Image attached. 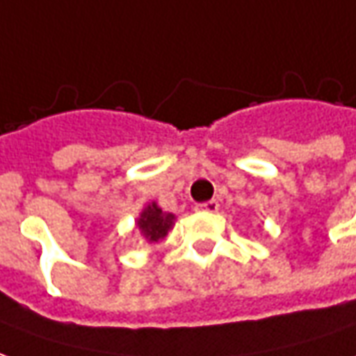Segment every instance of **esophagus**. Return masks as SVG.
Masks as SVG:
<instances>
[{"label": "esophagus", "mask_w": 356, "mask_h": 356, "mask_svg": "<svg viewBox=\"0 0 356 356\" xmlns=\"http://www.w3.org/2000/svg\"><path fill=\"white\" fill-rule=\"evenodd\" d=\"M220 209V204L216 202V200H209V202H204V204H198L197 210H200V212H218Z\"/></svg>", "instance_id": "1"}]
</instances>
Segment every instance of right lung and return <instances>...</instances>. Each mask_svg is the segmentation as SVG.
I'll return each mask as SVG.
<instances>
[{"label": "right lung", "mask_w": 356, "mask_h": 356, "mask_svg": "<svg viewBox=\"0 0 356 356\" xmlns=\"http://www.w3.org/2000/svg\"><path fill=\"white\" fill-rule=\"evenodd\" d=\"M173 220H175L173 214H163L161 209L152 204L142 212V216L138 220V228L144 234V238H147L149 241H158L159 238H163L171 229Z\"/></svg>", "instance_id": "obj_1"}]
</instances>
